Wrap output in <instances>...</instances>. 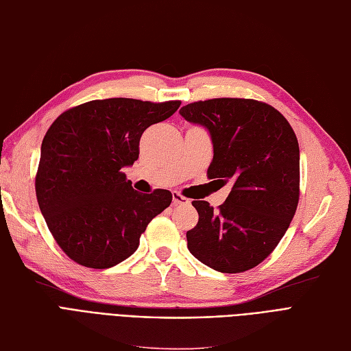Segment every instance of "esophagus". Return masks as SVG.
Segmentation results:
<instances>
[{
    "mask_svg": "<svg viewBox=\"0 0 351 351\" xmlns=\"http://www.w3.org/2000/svg\"><path fill=\"white\" fill-rule=\"evenodd\" d=\"M172 201H173V206H186L191 202L188 198H185L184 195H180L179 192H173Z\"/></svg>",
    "mask_w": 351,
    "mask_h": 351,
    "instance_id": "34e87169",
    "label": "esophagus"
}]
</instances>
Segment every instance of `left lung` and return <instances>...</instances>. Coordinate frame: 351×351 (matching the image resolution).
Masks as SVG:
<instances>
[{
    "mask_svg": "<svg viewBox=\"0 0 351 351\" xmlns=\"http://www.w3.org/2000/svg\"><path fill=\"white\" fill-rule=\"evenodd\" d=\"M179 114L210 132L208 178L232 185L217 211L207 201H192L199 219L186 232L188 250L220 273L251 269L274 251L296 213V134L277 109L252 99L194 101Z\"/></svg>",
    "mask_w": 351,
    "mask_h": 351,
    "instance_id": "obj_1",
    "label": "left lung"
}]
</instances>
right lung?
Here are the masks:
<instances>
[{
	"instance_id": "1",
	"label": "right lung",
	"mask_w": 351,
	"mask_h": 351,
	"mask_svg": "<svg viewBox=\"0 0 351 351\" xmlns=\"http://www.w3.org/2000/svg\"><path fill=\"white\" fill-rule=\"evenodd\" d=\"M179 100H92L53 121L40 147L36 197L56 243L77 264L110 268L131 256L172 194L134 191L122 167L138 159L143 132L172 117Z\"/></svg>"
}]
</instances>
